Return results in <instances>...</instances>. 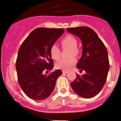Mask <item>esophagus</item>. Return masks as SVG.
<instances>
[{
    "label": "esophagus",
    "mask_w": 121,
    "mask_h": 121,
    "mask_svg": "<svg viewBox=\"0 0 121 121\" xmlns=\"http://www.w3.org/2000/svg\"><path fill=\"white\" fill-rule=\"evenodd\" d=\"M68 72L69 71H67V70H62V73H63V74H67Z\"/></svg>",
    "instance_id": "1"
}]
</instances>
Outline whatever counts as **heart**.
<instances>
[{"label":"heart","instance_id":"b5f03b06","mask_svg":"<svg viewBox=\"0 0 121 121\" xmlns=\"http://www.w3.org/2000/svg\"><path fill=\"white\" fill-rule=\"evenodd\" d=\"M61 44L63 48L66 47L69 48L68 55L69 57L60 60L59 61L56 62L55 66L59 69L69 70L76 62V60L73 56H77L79 52L78 48L76 47L77 41L73 36L68 35L65 36L61 40ZM50 53L52 59L55 60H57L60 58V50L55 44H53L50 47Z\"/></svg>","mask_w":121,"mask_h":121}]
</instances>
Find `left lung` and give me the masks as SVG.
<instances>
[{
  "label": "left lung",
  "mask_w": 121,
  "mask_h": 121,
  "mask_svg": "<svg viewBox=\"0 0 121 121\" xmlns=\"http://www.w3.org/2000/svg\"><path fill=\"white\" fill-rule=\"evenodd\" d=\"M67 31L79 37L82 41V56L76 67L80 72L85 71L82 75H77L71 86L79 96L91 98L100 92L106 82L109 69L107 50L89 27L68 28Z\"/></svg>",
  "instance_id": "8db88e82"
}]
</instances>
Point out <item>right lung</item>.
<instances>
[{"label": "right lung", "mask_w": 121, "mask_h": 121, "mask_svg": "<svg viewBox=\"0 0 121 121\" xmlns=\"http://www.w3.org/2000/svg\"><path fill=\"white\" fill-rule=\"evenodd\" d=\"M64 30L62 28H36L19 47L16 64L18 80L22 91L30 99L40 100L48 98L54 90L57 78L62 74L60 70L48 75L43 73L53 68L50 47Z\"/></svg>", "instance_id": "obj_1"}]
</instances>
